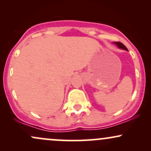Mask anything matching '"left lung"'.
Returning a JSON list of instances; mask_svg holds the SVG:
<instances>
[{
  "label": "left lung",
  "mask_w": 151,
  "mask_h": 151,
  "mask_svg": "<svg viewBox=\"0 0 151 151\" xmlns=\"http://www.w3.org/2000/svg\"><path fill=\"white\" fill-rule=\"evenodd\" d=\"M113 43L114 45H116L118 47L120 48V49H122V50H126V51H128V49L126 48V47L124 45L123 43L119 42H114Z\"/></svg>",
  "instance_id": "left-lung-1"
}]
</instances>
